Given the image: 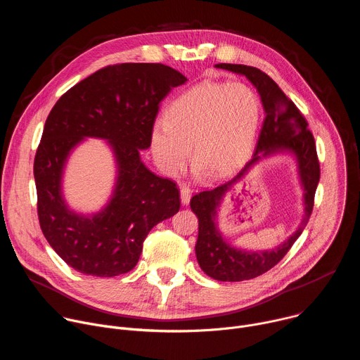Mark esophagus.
<instances>
[{"mask_svg": "<svg viewBox=\"0 0 360 360\" xmlns=\"http://www.w3.org/2000/svg\"><path fill=\"white\" fill-rule=\"evenodd\" d=\"M191 196H192V191L189 186L186 185H182L181 186V200L184 205H188L189 200H191Z\"/></svg>", "mask_w": 360, "mask_h": 360, "instance_id": "1", "label": "esophagus"}]
</instances>
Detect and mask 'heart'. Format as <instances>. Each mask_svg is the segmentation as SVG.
<instances>
[{
    "mask_svg": "<svg viewBox=\"0 0 360 360\" xmlns=\"http://www.w3.org/2000/svg\"><path fill=\"white\" fill-rule=\"evenodd\" d=\"M261 121L258 95L240 82L207 81L188 89L155 122L150 149L158 167L178 175L191 157L212 176L233 172L249 153Z\"/></svg>",
    "mask_w": 360,
    "mask_h": 360,
    "instance_id": "heart-1",
    "label": "heart"
}]
</instances>
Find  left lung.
<instances>
[{
  "mask_svg": "<svg viewBox=\"0 0 360 360\" xmlns=\"http://www.w3.org/2000/svg\"><path fill=\"white\" fill-rule=\"evenodd\" d=\"M215 67L245 75L258 89L266 112L252 161H249L232 181L208 191H202L191 199V210L198 217L199 225L195 252L200 269L217 281L240 282L261 276L278 265L300 236L314 211L321 167L315 138L307 128L306 118L268 74L259 68L240 64H217ZM278 148L293 150L298 157L305 189V218L298 231L283 245L274 251H238L225 244L217 232L216 207L219 206L221 196L231 184L240 179L247 168L260 158L262 151L267 155Z\"/></svg>",
  "mask_w": 360,
  "mask_h": 360,
  "instance_id": "1",
  "label": "left lung"
}]
</instances>
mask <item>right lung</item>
Returning a JSON list of instances; mask_svg holds the SVG:
<instances>
[{
  "label": "right lung",
  "instance_id": "right-lung-1",
  "mask_svg": "<svg viewBox=\"0 0 360 360\" xmlns=\"http://www.w3.org/2000/svg\"><path fill=\"white\" fill-rule=\"evenodd\" d=\"M185 81L164 64L108 65L70 88L51 110L34 160L37 212L48 243L75 271L101 278L129 272L149 231L179 211L176 184L152 174L139 149L150 145L161 101ZM85 136L108 139L120 168L109 207L89 219L66 208L59 186L69 150Z\"/></svg>",
  "mask_w": 360,
  "mask_h": 360
}]
</instances>
